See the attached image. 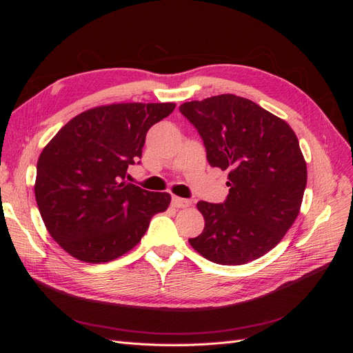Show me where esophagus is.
Returning <instances> with one entry per match:
<instances>
[{
    "mask_svg": "<svg viewBox=\"0 0 353 353\" xmlns=\"http://www.w3.org/2000/svg\"><path fill=\"white\" fill-rule=\"evenodd\" d=\"M191 205V201L187 200V199H183V197H176V196H172V206L174 208H178V209H184V208H188Z\"/></svg>",
    "mask_w": 353,
    "mask_h": 353,
    "instance_id": "34e87169",
    "label": "esophagus"
}]
</instances>
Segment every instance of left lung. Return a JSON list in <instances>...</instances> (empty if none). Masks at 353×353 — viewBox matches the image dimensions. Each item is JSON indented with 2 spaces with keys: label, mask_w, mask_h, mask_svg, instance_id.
<instances>
[{
  "label": "left lung",
  "mask_w": 353,
  "mask_h": 353,
  "mask_svg": "<svg viewBox=\"0 0 353 353\" xmlns=\"http://www.w3.org/2000/svg\"><path fill=\"white\" fill-rule=\"evenodd\" d=\"M206 147L210 166L228 169L223 203L199 201L205 228L191 248L210 262L243 265L281 241L301 210L306 162L285 121L252 100L221 94L179 105Z\"/></svg>",
  "instance_id": "obj_1"
}]
</instances>
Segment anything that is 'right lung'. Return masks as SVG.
Here are the masks:
<instances>
[{
  "mask_svg": "<svg viewBox=\"0 0 353 353\" xmlns=\"http://www.w3.org/2000/svg\"><path fill=\"white\" fill-rule=\"evenodd\" d=\"M174 103H119L74 116L42 150L35 199L50 236L83 262H110L140 243L170 194L126 183L145 134Z\"/></svg>",
  "mask_w": 353,
  "mask_h": 353,
  "instance_id": "1",
  "label": "right lung"
}]
</instances>
